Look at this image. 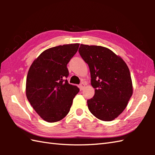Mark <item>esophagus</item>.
I'll return each mask as SVG.
<instances>
[{"instance_id": "obj_1", "label": "esophagus", "mask_w": 155, "mask_h": 155, "mask_svg": "<svg viewBox=\"0 0 155 155\" xmlns=\"http://www.w3.org/2000/svg\"><path fill=\"white\" fill-rule=\"evenodd\" d=\"M84 87H85V84H84V83H81V84H80V88H81V90H83Z\"/></svg>"}]
</instances>
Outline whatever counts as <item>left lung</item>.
<instances>
[{"instance_id":"1","label":"left lung","mask_w":155,"mask_h":155,"mask_svg":"<svg viewBox=\"0 0 155 155\" xmlns=\"http://www.w3.org/2000/svg\"><path fill=\"white\" fill-rule=\"evenodd\" d=\"M78 52L89 67L94 96L87 101L88 110L103 121L117 118L133 93L130 71L123 59L108 48L81 45Z\"/></svg>"}]
</instances>
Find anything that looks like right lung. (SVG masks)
Returning <instances> with one entry per match:
<instances>
[{
    "label": "right lung",
    "mask_w": 155,
    "mask_h": 155,
    "mask_svg": "<svg viewBox=\"0 0 155 155\" xmlns=\"http://www.w3.org/2000/svg\"><path fill=\"white\" fill-rule=\"evenodd\" d=\"M79 43L57 46L43 51L32 62L26 82V95L31 106L44 120L54 123L70 111L77 86L64 80L67 65L77 52Z\"/></svg>",
    "instance_id": "right-lung-1"
}]
</instances>
